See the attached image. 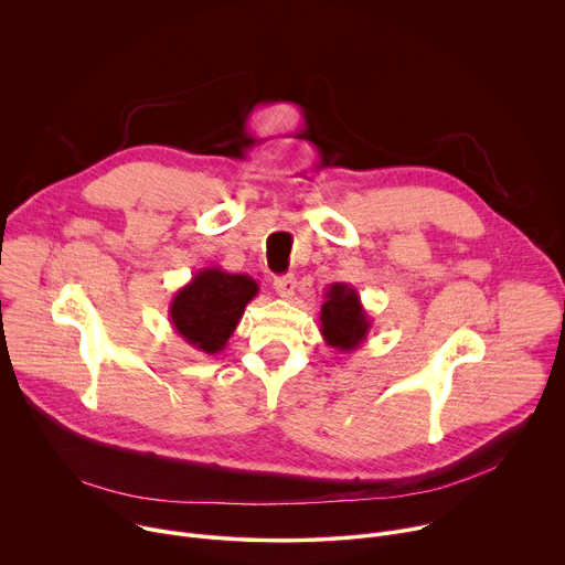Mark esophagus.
I'll list each match as a JSON object with an SVG mask.
<instances>
[{
	"mask_svg": "<svg viewBox=\"0 0 565 565\" xmlns=\"http://www.w3.org/2000/svg\"><path fill=\"white\" fill-rule=\"evenodd\" d=\"M275 290H277L279 297L290 299V297L295 295V290H297V279H295L292 275H288V277H277V279H275Z\"/></svg>",
	"mask_w": 565,
	"mask_h": 565,
	"instance_id": "1",
	"label": "esophagus"
}]
</instances>
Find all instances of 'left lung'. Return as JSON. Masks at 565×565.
<instances>
[{
  "label": "left lung",
  "instance_id": "left-lung-1",
  "mask_svg": "<svg viewBox=\"0 0 565 565\" xmlns=\"http://www.w3.org/2000/svg\"><path fill=\"white\" fill-rule=\"evenodd\" d=\"M319 321V333L324 342L344 353L360 349L373 324L358 290L349 284L329 286L324 292V303H321Z\"/></svg>",
  "mask_w": 565,
  "mask_h": 565
}]
</instances>
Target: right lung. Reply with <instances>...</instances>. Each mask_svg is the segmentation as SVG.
<instances>
[{"instance_id":"1","label":"right lung","mask_w":565,"mask_h":565,"mask_svg":"<svg viewBox=\"0 0 565 565\" xmlns=\"http://www.w3.org/2000/svg\"><path fill=\"white\" fill-rule=\"evenodd\" d=\"M259 286L250 275L225 273L218 266L201 268L170 301L174 331L196 351L221 353L257 297Z\"/></svg>"}]
</instances>
